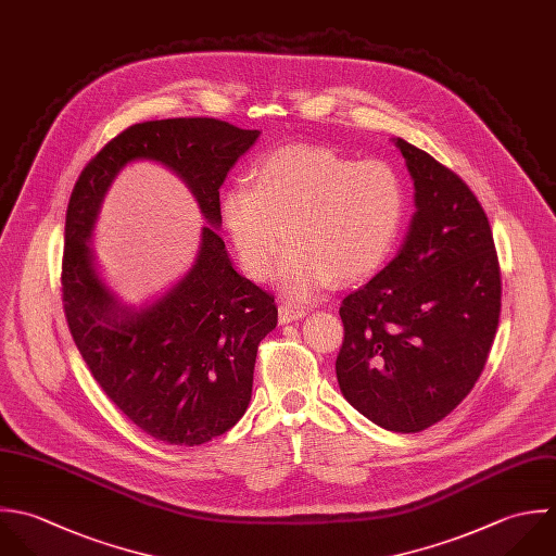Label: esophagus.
<instances>
[{"label":"esophagus","mask_w":556,"mask_h":556,"mask_svg":"<svg viewBox=\"0 0 556 556\" xmlns=\"http://www.w3.org/2000/svg\"><path fill=\"white\" fill-rule=\"evenodd\" d=\"M307 316V309L305 307H296V305H290V303H283L279 307V320L286 325V323H294V320H301Z\"/></svg>","instance_id":"1"}]
</instances>
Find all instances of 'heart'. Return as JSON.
<instances>
[{
    "instance_id": "1",
    "label": "heart",
    "mask_w": 556,
    "mask_h": 556,
    "mask_svg": "<svg viewBox=\"0 0 556 556\" xmlns=\"http://www.w3.org/2000/svg\"><path fill=\"white\" fill-rule=\"evenodd\" d=\"M253 177L220 199L225 229L253 279L270 275L288 238L275 281L294 301L318 296L333 277L366 279L390 257L405 210L390 164L292 144L264 155Z\"/></svg>"
}]
</instances>
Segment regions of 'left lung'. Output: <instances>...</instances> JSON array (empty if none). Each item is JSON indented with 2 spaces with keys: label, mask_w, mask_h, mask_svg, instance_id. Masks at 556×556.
Masks as SVG:
<instances>
[{
  "label": "left lung",
  "mask_w": 556,
  "mask_h": 556,
  "mask_svg": "<svg viewBox=\"0 0 556 556\" xmlns=\"http://www.w3.org/2000/svg\"><path fill=\"white\" fill-rule=\"evenodd\" d=\"M414 179L396 257L342 301L336 375L370 422L418 433L446 418L481 377L501 316V268L490 220L451 168L394 138Z\"/></svg>",
  "instance_id": "obj_1"
}]
</instances>
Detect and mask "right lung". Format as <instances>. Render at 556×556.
I'll return each mask as SVG.
<instances>
[{
	"mask_svg": "<svg viewBox=\"0 0 556 556\" xmlns=\"http://www.w3.org/2000/svg\"><path fill=\"white\" fill-rule=\"evenodd\" d=\"M257 138L216 118L138 123L88 162L68 199L62 303L71 336L110 401L166 444H205L244 416L257 346L277 327L275 296L233 268L218 236V188ZM131 161L173 169L208 223L193 266L142 306L104 283L89 247L100 203Z\"/></svg>",
	"mask_w": 556,
	"mask_h": 556,
	"instance_id": "obj_1",
	"label": "right lung"
}]
</instances>
